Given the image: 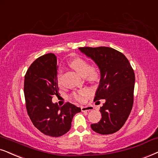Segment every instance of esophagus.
Returning <instances> with one entry per match:
<instances>
[{
	"instance_id": "esophagus-1",
	"label": "esophagus",
	"mask_w": 158,
	"mask_h": 158,
	"mask_svg": "<svg viewBox=\"0 0 158 158\" xmlns=\"http://www.w3.org/2000/svg\"><path fill=\"white\" fill-rule=\"evenodd\" d=\"M93 109V108L91 106H81V111H91Z\"/></svg>"
}]
</instances>
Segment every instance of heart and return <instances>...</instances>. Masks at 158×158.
<instances>
[{
    "label": "heart",
    "instance_id": "obj_1",
    "mask_svg": "<svg viewBox=\"0 0 158 158\" xmlns=\"http://www.w3.org/2000/svg\"><path fill=\"white\" fill-rule=\"evenodd\" d=\"M69 65L74 69L77 72L85 77L87 81L90 83H95L98 81L100 79V72L98 69L95 67H92L88 61L81 57H76L69 63ZM62 73L60 71L57 74V81L59 84L61 82ZM87 95V91L85 89L73 93L72 94V98L75 101L79 102H83L85 101V96Z\"/></svg>",
    "mask_w": 158,
    "mask_h": 158
}]
</instances>
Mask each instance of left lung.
<instances>
[{
    "instance_id": "left-lung-1",
    "label": "left lung",
    "mask_w": 158,
    "mask_h": 158,
    "mask_svg": "<svg viewBox=\"0 0 158 158\" xmlns=\"http://www.w3.org/2000/svg\"><path fill=\"white\" fill-rule=\"evenodd\" d=\"M79 49L96 63L101 72L94 101L100 99L106 101L100 110L102 118L98 123L92 124L91 128L103 135L116 133L126 122L133 107V69L123 53L111 47Z\"/></svg>"
}]
</instances>
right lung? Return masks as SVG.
Wrapping results in <instances>:
<instances>
[{"mask_svg": "<svg viewBox=\"0 0 158 158\" xmlns=\"http://www.w3.org/2000/svg\"><path fill=\"white\" fill-rule=\"evenodd\" d=\"M57 57L52 53L41 56L33 62L25 76L24 94L26 109L33 125L52 137L64 135L71 127L72 119L81 111L79 107L66 103L59 106L52 101L58 95Z\"/></svg>", "mask_w": 158, "mask_h": 158, "instance_id": "right-lung-1", "label": "right lung"}]
</instances>
